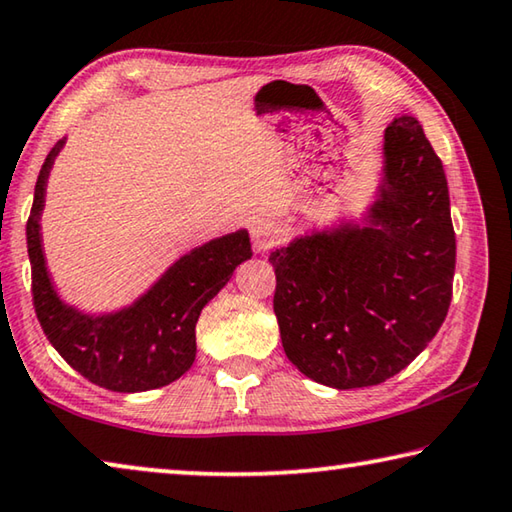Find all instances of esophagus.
Segmentation results:
<instances>
[{
	"label": "esophagus",
	"instance_id": "34e87169",
	"mask_svg": "<svg viewBox=\"0 0 512 512\" xmlns=\"http://www.w3.org/2000/svg\"><path fill=\"white\" fill-rule=\"evenodd\" d=\"M279 240H281V231L274 222L256 220L254 224H251V242H254L256 251H261V254H265V251H270L272 247L279 245Z\"/></svg>",
	"mask_w": 512,
	"mask_h": 512
}]
</instances>
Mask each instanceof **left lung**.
Listing matches in <instances>:
<instances>
[{
	"mask_svg": "<svg viewBox=\"0 0 512 512\" xmlns=\"http://www.w3.org/2000/svg\"><path fill=\"white\" fill-rule=\"evenodd\" d=\"M290 363L338 390L388 381L445 322L456 233L442 161L410 115L385 129L383 181L363 226L299 236L270 254Z\"/></svg>",
	"mask_w": 512,
	"mask_h": 512,
	"instance_id": "1",
	"label": "left lung"
}]
</instances>
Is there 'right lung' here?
Segmentation results:
<instances>
[{"label":"right lung","instance_id":"add662e5","mask_svg":"<svg viewBox=\"0 0 512 512\" xmlns=\"http://www.w3.org/2000/svg\"><path fill=\"white\" fill-rule=\"evenodd\" d=\"M58 140L40 167L27 220L31 295L47 340L72 370L113 392H145L177 381L197 354L195 326L201 308L220 292L236 267L251 258L249 233H226L181 256L131 306L108 315H88L67 306L49 279L40 213Z\"/></svg>","mask_w":512,"mask_h":512}]
</instances>
